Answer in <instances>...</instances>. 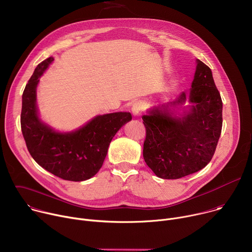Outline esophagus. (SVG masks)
<instances>
[{
    "label": "esophagus",
    "instance_id": "1",
    "mask_svg": "<svg viewBox=\"0 0 252 252\" xmlns=\"http://www.w3.org/2000/svg\"><path fill=\"white\" fill-rule=\"evenodd\" d=\"M143 107H145V103L141 100H136L131 105V113L134 117H137L141 115V112L143 111Z\"/></svg>",
    "mask_w": 252,
    "mask_h": 252
}]
</instances>
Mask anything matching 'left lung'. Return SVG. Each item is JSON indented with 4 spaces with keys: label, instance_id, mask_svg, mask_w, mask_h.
<instances>
[{
    "label": "left lung",
    "instance_id": "left-lung-1",
    "mask_svg": "<svg viewBox=\"0 0 252 252\" xmlns=\"http://www.w3.org/2000/svg\"><path fill=\"white\" fill-rule=\"evenodd\" d=\"M143 158L157 176L177 179L202 169L221 133L222 100L211 69L196 59L189 92L155 105L142 116Z\"/></svg>",
    "mask_w": 252,
    "mask_h": 252
}]
</instances>
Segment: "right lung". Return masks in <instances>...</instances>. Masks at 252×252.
<instances>
[{
	"instance_id": "right-lung-1",
	"label": "right lung",
	"mask_w": 252,
	"mask_h": 252,
	"mask_svg": "<svg viewBox=\"0 0 252 252\" xmlns=\"http://www.w3.org/2000/svg\"><path fill=\"white\" fill-rule=\"evenodd\" d=\"M54 62L50 57L35 67L22 96L21 127L32 158L39 165L70 182L93 177L101 167L109 146L126 123L130 113L119 112L93 118L71 131H59L40 118L37 87L40 78Z\"/></svg>"
}]
</instances>
